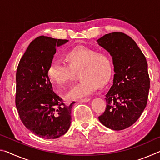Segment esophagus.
<instances>
[{"label": "esophagus", "mask_w": 160, "mask_h": 160, "mask_svg": "<svg viewBox=\"0 0 160 160\" xmlns=\"http://www.w3.org/2000/svg\"><path fill=\"white\" fill-rule=\"evenodd\" d=\"M90 100V98H84V99H81L79 100V102H88Z\"/></svg>", "instance_id": "1"}]
</instances>
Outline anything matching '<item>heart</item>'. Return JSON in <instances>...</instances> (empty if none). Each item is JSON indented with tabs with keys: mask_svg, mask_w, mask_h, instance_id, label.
<instances>
[{
	"mask_svg": "<svg viewBox=\"0 0 160 160\" xmlns=\"http://www.w3.org/2000/svg\"><path fill=\"white\" fill-rule=\"evenodd\" d=\"M68 63L54 59L48 69V76L57 85L63 86L73 80L75 72L80 71L81 80L68 94L69 99L88 96L104 85L112 75V61L109 54L85 46H78L68 51Z\"/></svg>",
	"mask_w": 160,
	"mask_h": 160,
	"instance_id": "1",
	"label": "heart"
}]
</instances>
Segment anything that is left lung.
I'll use <instances>...</instances> for the list:
<instances>
[{
    "mask_svg": "<svg viewBox=\"0 0 160 160\" xmlns=\"http://www.w3.org/2000/svg\"><path fill=\"white\" fill-rule=\"evenodd\" d=\"M97 42L109 51L114 67L113 84L105 95L106 109L99 120L107 128L121 131L132 126L147 105L148 63L134 40L123 32L107 34Z\"/></svg>",
    "mask_w": 160,
    "mask_h": 160,
    "instance_id": "obj_1",
    "label": "left lung"
}]
</instances>
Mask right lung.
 Returning a JSON list of instances; mask_svg holds the SVG:
<instances>
[{"label": "right lung", "mask_w": 160, "mask_h": 160, "mask_svg": "<svg viewBox=\"0 0 160 160\" xmlns=\"http://www.w3.org/2000/svg\"><path fill=\"white\" fill-rule=\"evenodd\" d=\"M68 42L40 36L32 41L21 58L16 72L15 104L20 120L39 137L55 139L68 131L72 102L66 105L53 91L48 69L56 47Z\"/></svg>", "instance_id": "right-lung-1"}]
</instances>
